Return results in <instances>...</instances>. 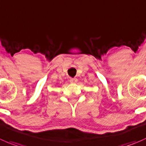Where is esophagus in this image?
I'll list each match as a JSON object with an SVG mask.
<instances>
[{"label": "esophagus", "mask_w": 146, "mask_h": 146, "mask_svg": "<svg viewBox=\"0 0 146 146\" xmlns=\"http://www.w3.org/2000/svg\"><path fill=\"white\" fill-rule=\"evenodd\" d=\"M70 83H76L77 82V78H70Z\"/></svg>", "instance_id": "esophagus-1"}]
</instances>
